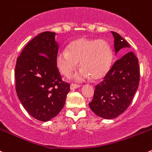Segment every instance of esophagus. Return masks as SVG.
<instances>
[{"label": "esophagus", "mask_w": 152, "mask_h": 152, "mask_svg": "<svg viewBox=\"0 0 152 152\" xmlns=\"http://www.w3.org/2000/svg\"><path fill=\"white\" fill-rule=\"evenodd\" d=\"M79 85H77V84H71L70 86H69V88H70L71 90H74L76 89V88H79Z\"/></svg>", "instance_id": "obj_1"}]
</instances>
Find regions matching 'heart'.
<instances>
[{"mask_svg":"<svg viewBox=\"0 0 152 152\" xmlns=\"http://www.w3.org/2000/svg\"><path fill=\"white\" fill-rule=\"evenodd\" d=\"M112 50L106 41L79 39L71 42L66 49L59 50L56 57L57 68L64 76L69 77L77 69L79 62L83 69L74 76L78 81L90 77L99 79L110 69Z\"/></svg>","mask_w":152,"mask_h":152,"instance_id":"obj_1","label":"heart"}]
</instances>
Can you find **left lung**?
I'll return each instance as SVG.
<instances>
[{"label": "left lung", "instance_id": "obj_1", "mask_svg": "<svg viewBox=\"0 0 152 152\" xmlns=\"http://www.w3.org/2000/svg\"><path fill=\"white\" fill-rule=\"evenodd\" d=\"M114 39L115 54L119 50L130 48L126 41L115 32H111ZM139 61L132 51L117 60L104 80L95 86L94 97L88 104L89 107L98 117L113 119L124 113L129 106L139 83Z\"/></svg>", "mask_w": 152, "mask_h": 152}]
</instances>
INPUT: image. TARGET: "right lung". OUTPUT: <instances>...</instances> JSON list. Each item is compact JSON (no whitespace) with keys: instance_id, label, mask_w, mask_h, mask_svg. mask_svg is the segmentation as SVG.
Returning <instances> with one entry per match:
<instances>
[{"instance_id":"obj_1","label":"right lung","mask_w":152,"mask_h":152,"mask_svg":"<svg viewBox=\"0 0 152 152\" xmlns=\"http://www.w3.org/2000/svg\"><path fill=\"white\" fill-rule=\"evenodd\" d=\"M56 33L44 32L26 45L16 60V91L23 107L35 119L46 122L65 104L69 84L61 80L56 57Z\"/></svg>"}]
</instances>
